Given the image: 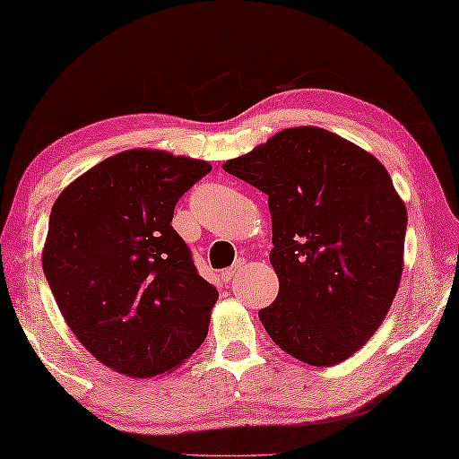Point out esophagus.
<instances>
[{
	"label": "esophagus",
	"mask_w": 459,
	"mask_h": 459,
	"mask_svg": "<svg viewBox=\"0 0 459 459\" xmlns=\"http://www.w3.org/2000/svg\"><path fill=\"white\" fill-rule=\"evenodd\" d=\"M238 270H239V264L238 266H231V268H225L223 273H221V281L223 282H231V281H234V276L238 274Z\"/></svg>",
	"instance_id": "obj_1"
}]
</instances>
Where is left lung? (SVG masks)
<instances>
[{
    "instance_id": "1",
    "label": "left lung",
    "mask_w": 459,
    "mask_h": 459,
    "mask_svg": "<svg viewBox=\"0 0 459 459\" xmlns=\"http://www.w3.org/2000/svg\"><path fill=\"white\" fill-rule=\"evenodd\" d=\"M223 170L268 195L279 297L258 311L311 366L348 359L385 321L403 274L407 209L386 169L323 127H289Z\"/></svg>"
}]
</instances>
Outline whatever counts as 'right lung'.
<instances>
[{
	"mask_svg": "<svg viewBox=\"0 0 459 459\" xmlns=\"http://www.w3.org/2000/svg\"><path fill=\"white\" fill-rule=\"evenodd\" d=\"M212 170L162 150L109 156L58 195L42 252L66 325L111 370L150 378L205 340L220 292L172 230L178 199Z\"/></svg>",
	"mask_w": 459,
	"mask_h": 459,
	"instance_id": "1",
	"label": "right lung"
}]
</instances>
